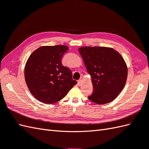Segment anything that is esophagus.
<instances>
[{
    "mask_svg": "<svg viewBox=\"0 0 149 149\" xmlns=\"http://www.w3.org/2000/svg\"><path fill=\"white\" fill-rule=\"evenodd\" d=\"M81 84H82V80H81V79H79V80L77 81V85L81 86Z\"/></svg>",
    "mask_w": 149,
    "mask_h": 149,
    "instance_id": "esophagus-1",
    "label": "esophagus"
}]
</instances>
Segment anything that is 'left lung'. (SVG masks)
<instances>
[{"mask_svg": "<svg viewBox=\"0 0 149 149\" xmlns=\"http://www.w3.org/2000/svg\"><path fill=\"white\" fill-rule=\"evenodd\" d=\"M85 67L91 77L93 94L89 100L98 105L115 100L122 91L127 77V67L116 50L107 47L79 48Z\"/></svg>", "mask_w": 149, "mask_h": 149, "instance_id": "left-lung-1", "label": "left lung"}]
</instances>
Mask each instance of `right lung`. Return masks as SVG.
Wrapping results in <instances>:
<instances>
[{"label": "right lung", "instance_id": "right-lung-1", "mask_svg": "<svg viewBox=\"0 0 149 149\" xmlns=\"http://www.w3.org/2000/svg\"><path fill=\"white\" fill-rule=\"evenodd\" d=\"M68 49L63 45L41 46L27 60L25 82L31 94L39 101L48 104L58 102L77 84L71 70L61 64L62 56Z\"/></svg>", "mask_w": 149, "mask_h": 149}]
</instances>
